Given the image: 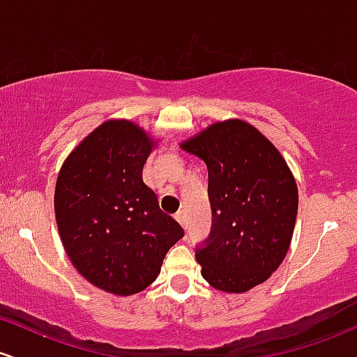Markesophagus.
Returning a JSON list of instances; mask_svg holds the SVG:
<instances>
[{"instance_id": "34e87169", "label": "esophagus", "mask_w": 357, "mask_h": 357, "mask_svg": "<svg viewBox=\"0 0 357 357\" xmlns=\"http://www.w3.org/2000/svg\"><path fill=\"white\" fill-rule=\"evenodd\" d=\"M174 218H176V220H178V223L183 227V229H186V215H185V211H178V213L174 215Z\"/></svg>"}]
</instances>
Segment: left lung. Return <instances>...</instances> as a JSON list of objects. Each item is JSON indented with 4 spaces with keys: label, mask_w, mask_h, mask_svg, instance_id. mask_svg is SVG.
<instances>
[{
    "label": "left lung",
    "mask_w": 357,
    "mask_h": 357,
    "mask_svg": "<svg viewBox=\"0 0 357 357\" xmlns=\"http://www.w3.org/2000/svg\"><path fill=\"white\" fill-rule=\"evenodd\" d=\"M181 149L208 167L213 227L197 250L202 276L220 291H249L287 257L298 211L295 176L271 140L238 119L215 121Z\"/></svg>",
    "instance_id": "8db88e82"
}]
</instances>
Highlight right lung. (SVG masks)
Returning a JSON list of instances; mask_svg holds the SVG:
<instances>
[{"instance_id": "add662e5", "label": "right lung", "mask_w": 357, "mask_h": 357, "mask_svg": "<svg viewBox=\"0 0 357 357\" xmlns=\"http://www.w3.org/2000/svg\"><path fill=\"white\" fill-rule=\"evenodd\" d=\"M158 140L132 120L113 119L62 162L54 210L66 254L81 276L119 296L146 289L185 232L159 208L142 179Z\"/></svg>"}]
</instances>
